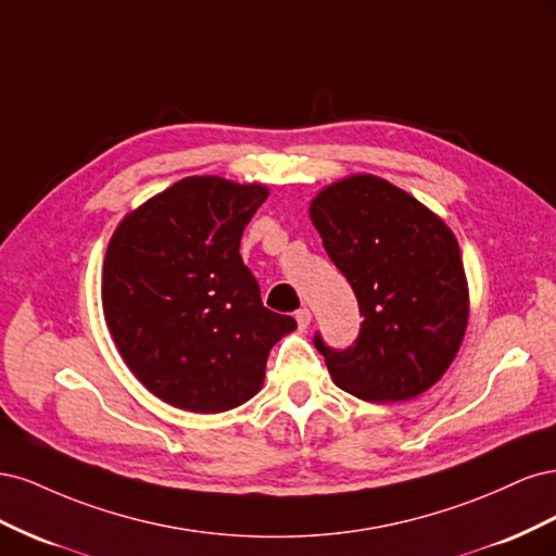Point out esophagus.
I'll return each mask as SVG.
<instances>
[{"label":"esophagus","mask_w":556,"mask_h":556,"mask_svg":"<svg viewBox=\"0 0 556 556\" xmlns=\"http://www.w3.org/2000/svg\"><path fill=\"white\" fill-rule=\"evenodd\" d=\"M296 325H299V329H308V325H311V319H313V313L308 311V308H301V311H296Z\"/></svg>","instance_id":"obj_1"}]
</instances>
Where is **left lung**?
Segmentation results:
<instances>
[{"label":"left lung","mask_w":556,"mask_h":556,"mask_svg":"<svg viewBox=\"0 0 556 556\" xmlns=\"http://www.w3.org/2000/svg\"><path fill=\"white\" fill-rule=\"evenodd\" d=\"M327 255L355 290V345L315 333L336 387L364 401H408L441 380L468 325L459 243L439 215L390 180L357 174L311 201Z\"/></svg>","instance_id":"left-lung-1"}]
</instances>
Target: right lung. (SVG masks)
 Masks as SVG:
<instances>
[{
    "instance_id": "obj_1",
    "label": "right lung",
    "mask_w": 556,
    "mask_h": 556,
    "mask_svg": "<svg viewBox=\"0 0 556 556\" xmlns=\"http://www.w3.org/2000/svg\"><path fill=\"white\" fill-rule=\"evenodd\" d=\"M264 185L190 176L131 211L106 248L102 304L113 341L148 392L225 413L260 392L294 317L264 308L241 237Z\"/></svg>"
}]
</instances>
